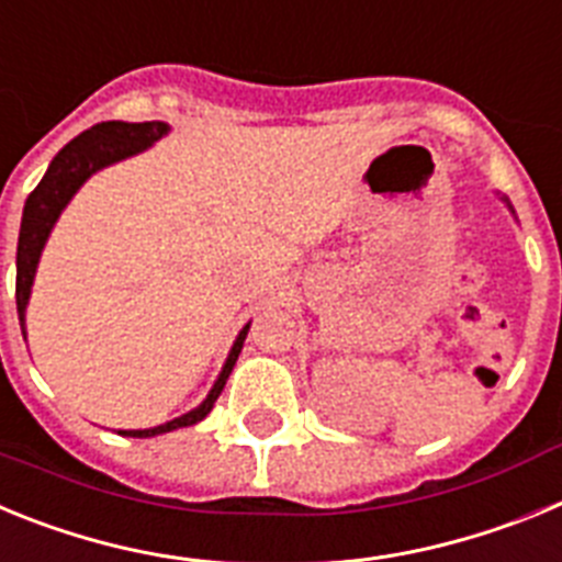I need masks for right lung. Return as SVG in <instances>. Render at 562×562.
<instances>
[{
	"mask_svg": "<svg viewBox=\"0 0 562 562\" xmlns=\"http://www.w3.org/2000/svg\"><path fill=\"white\" fill-rule=\"evenodd\" d=\"M168 132L166 123L160 121H146V123H123V121H109L98 123V126L87 128L83 134H78L76 140H69L61 151L53 157L47 173L42 177L33 193L24 202L22 213V231H19V247H16V310L19 321H22V335H24V310H27L30 286H33V276H36L38 256L44 250V241H47L49 231L56 225L58 213L64 211L72 193L83 186V182L103 166H112V162L123 160V157H132V154L143 151V148L151 146L154 140H160L162 134ZM250 324L241 329V335L233 342L231 355H227L225 369H222L220 380L211 389L207 400L202 402L200 408H193L191 414L180 416V419L166 422L160 428L148 430H121V436H134V439H146V436L168 434V430L188 428V425H196V422L205 419L211 414L213 402L225 389L227 376H231L233 366L238 360V351L245 346V337Z\"/></svg>",
	"mask_w": 562,
	"mask_h": 562,
	"instance_id": "right-lung-1",
	"label": "right lung"
}]
</instances>
